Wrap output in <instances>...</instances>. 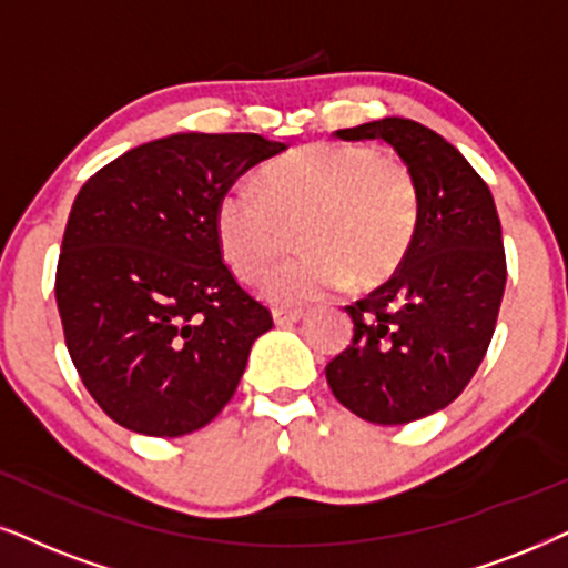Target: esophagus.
Listing matches in <instances>:
<instances>
[{
  "instance_id": "1",
  "label": "esophagus",
  "mask_w": 568,
  "mask_h": 568,
  "mask_svg": "<svg viewBox=\"0 0 568 568\" xmlns=\"http://www.w3.org/2000/svg\"><path fill=\"white\" fill-rule=\"evenodd\" d=\"M272 320H275V325L280 327H288L293 322L304 320V312H301V308H272Z\"/></svg>"
}]
</instances>
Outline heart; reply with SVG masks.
Masks as SVG:
<instances>
[{
  "label": "heart",
  "mask_w": 568,
  "mask_h": 568,
  "mask_svg": "<svg viewBox=\"0 0 568 568\" xmlns=\"http://www.w3.org/2000/svg\"><path fill=\"white\" fill-rule=\"evenodd\" d=\"M419 222V193L398 154L364 143L317 141L235 183L217 201L222 256L241 280H260L291 246L296 260L264 283L275 304H306L343 285L375 288L404 264Z\"/></svg>",
  "instance_id": "obj_1"
}]
</instances>
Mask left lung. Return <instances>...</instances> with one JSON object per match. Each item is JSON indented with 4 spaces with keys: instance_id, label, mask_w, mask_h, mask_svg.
<instances>
[{
    "instance_id": "1",
    "label": "left lung",
    "mask_w": 568,
    "mask_h": 568,
    "mask_svg": "<svg viewBox=\"0 0 568 568\" xmlns=\"http://www.w3.org/2000/svg\"><path fill=\"white\" fill-rule=\"evenodd\" d=\"M335 135L396 149L414 175L419 222L396 275L346 306L354 337L325 367L327 385L362 419L408 425L454 404L490 346L506 291L498 210L462 152L414 120Z\"/></svg>"
}]
</instances>
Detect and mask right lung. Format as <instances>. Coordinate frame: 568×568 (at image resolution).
Wrapping results in <instances>:
<instances>
[{
    "label": "right lung",
    "instance_id": "right-lung-1",
    "mask_svg": "<svg viewBox=\"0 0 568 568\" xmlns=\"http://www.w3.org/2000/svg\"><path fill=\"white\" fill-rule=\"evenodd\" d=\"M285 143L175 133L104 164L78 191L57 262L64 346L120 427L181 437L210 425L272 314L233 277L217 201Z\"/></svg>",
    "mask_w": 568,
    "mask_h": 568
}]
</instances>
